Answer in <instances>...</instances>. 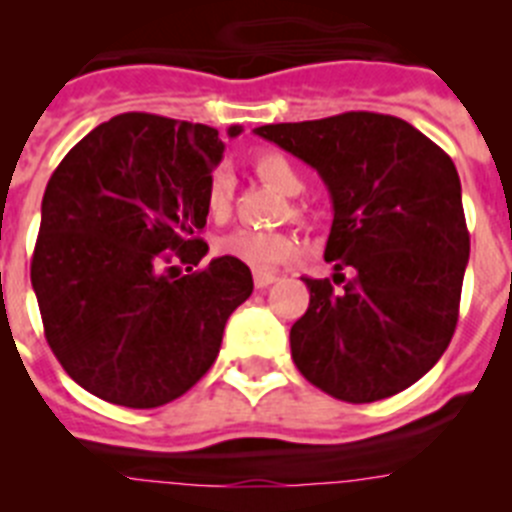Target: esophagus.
<instances>
[{
  "mask_svg": "<svg viewBox=\"0 0 512 512\" xmlns=\"http://www.w3.org/2000/svg\"><path fill=\"white\" fill-rule=\"evenodd\" d=\"M277 274H274V271H256V274H253V284H256V287L259 289H264V287H269V284H274L277 282Z\"/></svg>",
  "mask_w": 512,
  "mask_h": 512,
  "instance_id": "34e87169",
  "label": "esophagus"
}]
</instances>
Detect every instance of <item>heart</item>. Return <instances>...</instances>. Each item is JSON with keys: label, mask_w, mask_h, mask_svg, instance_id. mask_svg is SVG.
<instances>
[{"label": "heart", "mask_w": 512, "mask_h": 512, "mask_svg": "<svg viewBox=\"0 0 512 512\" xmlns=\"http://www.w3.org/2000/svg\"><path fill=\"white\" fill-rule=\"evenodd\" d=\"M253 169L282 194L302 192V176L295 169V164L289 161L284 153L279 151H261L253 158ZM233 194H235V176L228 166H217L212 174L207 176L205 187V210L210 220L215 223H225L233 210ZM297 238L289 233H269V230H233V233L223 235L215 241V253L223 259H233L238 264L248 266V269L266 271L274 266L284 264L297 253Z\"/></svg>", "instance_id": "b5f03b06"}]
</instances>
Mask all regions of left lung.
Wrapping results in <instances>:
<instances>
[{
  "mask_svg": "<svg viewBox=\"0 0 512 512\" xmlns=\"http://www.w3.org/2000/svg\"><path fill=\"white\" fill-rule=\"evenodd\" d=\"M256 135L318 169L333 200L325 261L343 287L305 277L310 305L289 330L297 369L354 405L408 390L459 320L469 230L454 161L410 122L377 112L261 125Z\"/></svg>",
  "mask_w": 512,
  "mask_h": 512,
  "instance_id": "1",
  "label": "left lung"
}]
</instances>
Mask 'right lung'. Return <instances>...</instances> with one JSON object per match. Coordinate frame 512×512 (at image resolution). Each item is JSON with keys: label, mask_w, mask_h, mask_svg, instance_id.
<instances>
[{"label": "right lung", "mask_w": 512, "mask_h": 512, "mask_svg": "<svg viewBox=\"0 0 512 512\" xmlns=\"http://www.w3.org/2000/svg\"><path fill=\"white\" fill-rule=\"evenodd\" d=\"M223 148L200 122L125 112L81 138L45 187L30 282L45 341L99 400L146 410L182 397L251 297L238 261L192 271L207 253L205 187Z\"/></svg>", "instance_id": "add662e5"}]
</instances>
